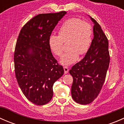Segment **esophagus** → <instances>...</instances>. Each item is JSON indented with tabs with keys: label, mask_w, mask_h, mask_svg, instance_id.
I'll return each mask as SVG.
<instances>
[{
	"label": "esophagus",
	"mask_w": 124,
	"mask_h": 124,
	"mask_svg": "<svg viewBox=\"0 0 124 124\" xmlns=\"http://www.w3.org/2000/svg\"><path fill=\"white\" fill-rule=\"evenodd\" d=\"M63 69H64V72L65 74H67L68 72V71H69V69H68V68L67 67H63Z\"/></svg>",
	"instance_id": "1"
}]
</instances>
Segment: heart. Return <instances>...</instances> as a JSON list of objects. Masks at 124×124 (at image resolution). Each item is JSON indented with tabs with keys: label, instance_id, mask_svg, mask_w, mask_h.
Wrapping results in <instances>:
<instances>
[{
	"label": "heart",
	"instance_id": "obj_1",
	"mask_svg": "<svg viewBox=\"0 0 124 124\" xmlns=\"http://www.w3.org/2000/svg\"><path fill=\"white\" fill-rule=\"evenodd\" d=\"M59 35L52 34L48 39V45L55 55L61 56L63 51V42H67L68 48L60 59V63L68 66L75 63L78 59V53L82 55L88 51L92 42V29L87 22L77 18L67 20L59 31Z\"/></svg>",
	"mask_w": 124,
	"mask_h": 124
}]
</instances>
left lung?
<instances>
[{
	"label": "left lung",
	"instance_id": "obj_1",
	"mask_svg": "<svg viewBox=\"0 0 124 124\" xmlns=\"http://www.w3.org/2000/svg\"><path fill=\"white\" fill-rule=\"evenodd\" d=\"M90 18L94 24L91 45L84 58L70 70L73 78L72 98L83 105L92 102L98 95L110 62L108 39L97 21Z\"/></svg>",
	"mask_w": 124,
	"mask_h": 124
}]
</instances>
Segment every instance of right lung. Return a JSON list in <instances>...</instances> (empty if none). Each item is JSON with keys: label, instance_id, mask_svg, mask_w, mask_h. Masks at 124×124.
Here are the masks:
<instances>
[{"label": "right lung", "instance_id": "right-lung-1", "mask_svg": "<svg viewBox=\"0 0 124 124\" xmlns=\"http://www.w3.org/2000/svg\"><path fill=\"white\" fill-rule=\"evenodd\" d=\"M67 14H40L22 27L15 48L16 77L25 97L38 106L48 103L53 86L64 70L53 57L48 39L59 21Z\"/></svg>", "mask_w": 124, "mask_h": 124}]
</instances>
